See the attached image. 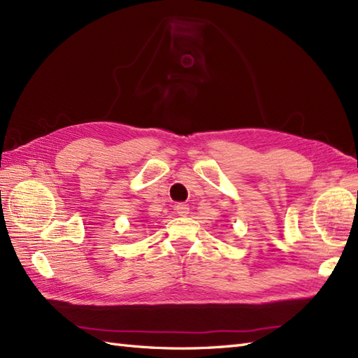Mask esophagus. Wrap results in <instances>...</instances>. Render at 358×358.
<instances>
[{
  "instance_id": "obj_1",
  "label": "esophagus",
  "mask_w": 358,
  "mask_h": 358,
  "mask_svg": "<svg viewBox=\"0 0 358 358\" xmlns=\"http://www.w3.org/2000/svg\"><path fill=\"white\" fill-rule=\"evenodd\" d=\"M176 212L180 217H185V215L189 214V208H188V205H185V203H178Z\"/></svg>"
}]
</instances>
